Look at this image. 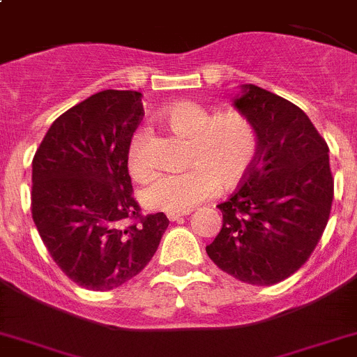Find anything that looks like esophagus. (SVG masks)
Here are the masks:
<instances>
[{
    "label": "esophagus",
    "mask_w": 357,
    "mask_h": 357,
    "mask_svg": "<svg viewBox=\"0 0 357 357\" xmlns=\"http://www.w3.org/2000/svg\"><path fill=\"white\" fill-rule=\"evenodd\" d=\"M188 212H190V210H188ZM188 212H170L167 213V217H169L170 221H181L183 217L188 215Z\"/></svg>",
    "instance_id": "1"
}]
</instances>
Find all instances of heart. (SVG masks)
<instances>
[{
	"label": "heart",
	"instance_id": "1",
	"mask_svg": "<svg viewBox=\"0 0 357 357\" xmlns=\"http://www.w3.org/2000/svg\"><path fill=\"white\" fill-rule=\"evenodd\" d=\"M169 129L188 138L192 167L178 172H161L144 188V203L165 212H188L210 199L219 183L230 187L246 174L259 149L255 127L246 116L226 113L212 116L196 102H174L160 111ZM127 169L132 178L144 179L153 170L147 151V131H138L127 149Z\"/></svg>",
	"mask_w": 357,
	"mask_h": 357
}]
</instances>
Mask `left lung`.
Wrapping results in <instances>:
<instances>
[{"label":"left lung","instance_id":"1","mask_svg":"<svg viewBox=\"0 0 357 357\" xmlns=\"http://www.w3.org/2000/svg\"><path fill=\"white\" fill-rule=\"evenodd\" d=\"M234 105L255 127L259 149L243 185L217 204L222 228L206 253L237 280L273 286L307 262L327 226L328 147L307 114L275 93L244 84Z\"/></svg>","mask_w":357,"mask_h":357}]
</instances>
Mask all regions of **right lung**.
I'll return each instance as SVG.
<instances>
[{
  "instance_id": "obj_1",
  "label": "right lung",
  "mask_w": 357,
  "mask_h": 357,
  "mask_svg": "<svg viewBox=\"0 0 357 357\" xmlns=\"http://www.w3.org/2000/svg\"><path fill=\"white\" fill-rule=\"evenodd\" d=\"M144 116L142 93L105 91L52 123L32 161V219L68 278L109 291L151 262L165 234L163 212L142 215L127 149Z\"/></svg>"
}]
</instances>
